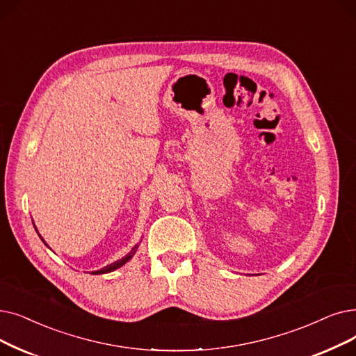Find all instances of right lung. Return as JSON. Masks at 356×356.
Masks as SVG:
<instances>
[{"mask_svg": "<svg viewBox=\"0 0 356 356\" xmlns=\"http://www.w3.org/2000/svg\"><path fill=\"white\" fill-rule=\"evenodd\" d=\"M33 225H35V222H33ZM36 228V227H35ZM38 231V229H36ZM39 237H40V234H39ZM42 238V237H40ZM42 241L44 243V240L42 238ZM46 244V243H44ZM48 245V244H46ZM49 247V245H48ZM138 247H140V244H135L132 249H131V252L127 254V256H123L122 259H119V260H116V261H113V264H111V265H107V266H104V268H102V269H99V270H92L91 272V275H102V273H109V272H113V270H116V269H119V268H122L123 265L125 264H128V261L134 257V254L136 253V250H138Z\"/></svg>", "mask_w": 356, "mask_h": 356, "instance_id": "1", "label": "right lung"}]
</instances>
